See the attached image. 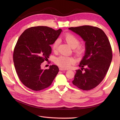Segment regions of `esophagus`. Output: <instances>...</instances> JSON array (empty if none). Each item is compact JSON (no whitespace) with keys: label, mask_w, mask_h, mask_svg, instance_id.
<instances>
[{"label":"esophagus","mask_w":120,"mask_h":120,"mask_svg":"<svg viewBox=\"0 0 120 120\" xmlns=\"http://www.w3.org/2000/svg\"><path fill=\"white\" fill-rule=\"evenodd\" d=\"M60 71H67V70H68V69L64 68H60Z\"/></svg>","instance_id":"34e87169"}]
</instances>
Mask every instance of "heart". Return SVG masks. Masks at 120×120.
Here are the masks:
<instances>
[{"label": "heart", "instance_id": "heart-1", "mask_svg": "<svg viewBox=\"0 0 120 120\" xmlns=\"http://www.w3.org/2000/svg\"><path fill=\"white\" fill-rule=\"evenodd\" d=\"M64 39L71 48L73 49L74 52L78 57L81 56L85 51V46L82 45H79V39L73 34L70 32L66 33L64 36ZM59 45V39H56L52 45V48L54 52L57 51ZM75 60L71 56H61L56 58V64L61 68H67L70 67L74 63Z\"/></svg>", "mask_w": 120, "mask_h": 120}]
</instances>
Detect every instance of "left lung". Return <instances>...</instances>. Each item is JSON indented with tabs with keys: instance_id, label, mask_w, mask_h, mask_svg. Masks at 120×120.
Segmentation results:
<instances>
[{
	"instance_id": "obj_1",
	"label": "left lung",
	"mask_w": 120,
	"mask_h": 120,
	"mask_svg": "<svg viewBox=\"0 0 120 120\" xmlns=\"http://www.w3.org/2000/svg\"><path fill=\"white\" fill-rule=\"evenodd\" d=\"M68 29L86 42L85 55L79 66L82 69L76 70L72 83L82 90H92L103 80L110 67L112 57L110 41L99 27L83 25Z\"/></svg>"
}]
</instances>
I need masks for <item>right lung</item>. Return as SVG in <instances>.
<instances>
[{"mask_svg":"<svg viewBox=\"0 0 120 120\" xmlns=\"http://www.w3.org/2000/svg\"><path fill=\"white\" fill-rule=\"evenodd\" d=\"M61 31V29L34 26L26 29L19 37L14 49L13 63L20 81L28 88L38 91L48 88L59 72L56 65L43 70L41 64L49 57L52 52L50 45Z\"/></svg>","mask_w":120,"mask_h":120,"instance_id":"add662e5","label":"right lung"}]
</instances>
